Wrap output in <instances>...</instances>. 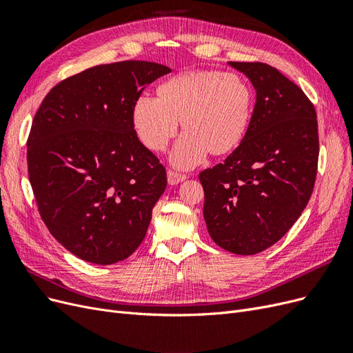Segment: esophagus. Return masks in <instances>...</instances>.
<instances>
[{"mask_svg":"<svg viewBox=\"0 0 353 353\" xmlns=\"http://www.w3.org/2000/svg\"><path fill=\"white\" fill-rule=\"evenodd\" d=\"M185 178H187V175L179 174V172H176V170H172V169L168 170V183L170 185H176L179 183H183V181H185Z\"/></svg>","mask_w":353,"mask_h":353,"instance_id":"obj_1","label":"esophagus"}]
</instances>
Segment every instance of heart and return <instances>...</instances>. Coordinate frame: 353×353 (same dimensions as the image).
<instances>
[{
	"instance_id": "obj_1",
	"label": "heart",
	"mask_w": 353,
	"mask_h": 353,
	"mask_svg": "<svg viewBox=\"0 0 353 353\" xmlns=\"http://www.w3.org/2000/svg\"><path fill=\"white\" fill-rule=\"evenodd\" d=\"M157 97L141 95L132 105V123L140 141L162 152L178 130L179 138L170 162L181 169L199 165L203 157L225 156L248 134L253 94L236 73L188 70L157 87Z\"/></svg>"
}]
</instances>
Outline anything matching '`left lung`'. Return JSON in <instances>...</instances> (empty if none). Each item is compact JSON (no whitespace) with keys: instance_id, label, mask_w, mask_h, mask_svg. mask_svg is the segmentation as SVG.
I'll list each match as a JSON object with an SVG mask.
<instances>
[{"instance_id":"8db88e82","label":"left lung","mask_w":353,"mask_h":353,"mask_svg":"<svg viewBox=\"0 0 353 353\" xmlns=\"http://www.w3.org/2000/svg\"><path fill=\"white\" fill-rule=\"evenodd\" d=\"M256 91L250 125L223 163L200 172L209 236L236 254L271 248L311 199L319 154L312 103L265 63L228 61Z\"/></svg>"}]
</instances>
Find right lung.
<instances>
[{"instance_id": "add662e5", "label": "right lung", "mask_w": 353, "mask_h": 353, "mask_svg": "<svg viewBox=\"0 0 353 353\" xmlns=\"http://www.w3.org/2000/svg\"><path fill=\"white\" fill-rule=\"evenodd\" d=\"M170 69L126 60L59 82L32 122L28 172L51 236L79 259L112 265L145 237L166 170L138 140L132 105Z\"/></svg>"}]
</instances>
